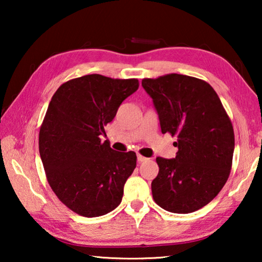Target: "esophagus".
<instances>
[{
    "label": "esophagus",
    "mask_w": 262,
    "mask_h": 262,
    "mask_svg": "<svg viewBox=\"0 0 262 262\" xmlns=\"http://www.w3.org/2000/svg\"><path fill=\"white\" fill-rule=\"evenodd\" d=\"M137 161H139V162H145V161H148V158L144 157V156H142V155H137Z\"/></svg>",
    "instance_id": "obj_1"
}]
</instances>
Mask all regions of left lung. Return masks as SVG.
<instances>
[{
    "instance_id": "8db88e82",
    "label": "left lung",
    "mask_w": 262,
    "mask_h": 262,
    "mask_svg": "<svg viewBox=\"0 0 262 262\" xmlns=\"http://www.w3.org/2000/svg\"><path fill=\"white\" fill-rule=\"evenodd\" d=\"M162 133L177 136L173 159L157 157L151 183L155 202L188 214L208 205L227 183L232 167L234 133L219 96L203 79L180 74L143 78Z\"/></svg>"
}]
</instances>
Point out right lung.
Returning <instances> with one entry per match:
<instances>
[{
  "instance_id": "obj_1",
  "label": "right lung",
  "mask_w": 262,
  "mask_h": 262,
  "mask_svg": "<svg viewBox=\"0 0 262 262\" xmlns=\"http://www.w3.org/2000/svg\"><path fill=\"white\" fill-rule=\"evenodd\" d=\"M139 85L137 78L91 74L61 84L52 97L39 132V152L52 190L78 215L101 216L120 205L136 154L114 151L100 137Z\"/></svg>"
}]
</instances>
